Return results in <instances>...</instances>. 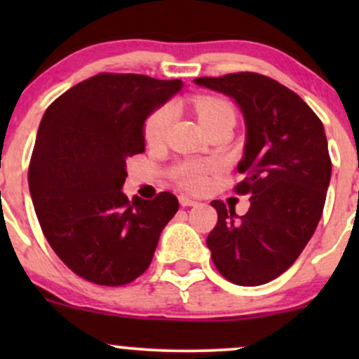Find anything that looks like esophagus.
I'll return each instance as SVG.
<instances>
[{"label": "esophagus", "mask_w": 359, "mask_h": 359, "mask_svg": "<svg viewBox=\"0 0 359 359\" xmlns=\"http://www.w3.org/2000/svg\"><path fill=\"white\" fill-rule=\"evenodd\" d=\"M179 203L182 208H189V205H196L197 203L194 199H191V197L187 196H179Z\"/></svg>", "instance_id": "1"}]
</instances>
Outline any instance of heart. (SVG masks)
I'll return each mask as SVG.
<instances>
[{
    "label": "heart",
    "mask_w": 359,
    "mask_h": 359,
    "mask_svg": "<svg viewBox=\"0 0 359 359\" xmlns=\"http://www.w3.org/2000/svg\"><path fill=\"white\" fill-rule=\"evenodd\" d=\"M194 111L203 128L219 121L222 118H234L231 102L217 96H199L194 100ZM172 121V108L168 104L156 108L143 125V137L148 145H158L165 138ZM212 172L211 163L184 162L172 170V177L189 191H199L208 182V175Z\"/></svg>",
    "instance_id": "1"
}]
</instances>
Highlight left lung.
<instances>
[{"instance_id": "left-lung-1", "label": "left lung", "mask_w": 359, "mask_h": 359, "mask_svg": "<svg viewBox=\"0 0 359 359\" xmlns=\"http://www.w3.org/2000/svg\"><path fill=\"white\" fill-rule=\"evenodd\" d=\"M233 97L246 123L245 175L234 192L250 197L238 217L234 208L212 201L217 224L209 233L219 273L243 287L263 285L294 265L314 234L331 180V156L323 121L299 94L257 72L194 81Z\"/></svg>"}]
</instances>
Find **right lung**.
I'll list each match as a JSON object with an SVG mask.
<instances>
[{"label":"right lung","instance_id":"add662e5","mask_svg":"<svg viewBox=\"0 0 359 359\" xmlns=\"http://www.w3.org/2000/svg\"><path fill=\"white\" fill-rule=\"evenodd\" d=\"M182 88L142 74L79 82L48 106L28 167V185L48 245L88 282L119 287L150 266L179 201L128 199L126 160L145 151L143 123Z\"/></svg>","mask_w":359,"mask_h":359}]
</instances>
